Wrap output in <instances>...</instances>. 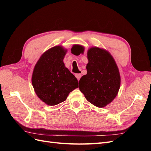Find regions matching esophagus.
Segmentation results:
<instances>
[{
  "instance_id": "1",
  "label": "esophagus",
  "mask_w": 151,
  "mask_h": 151,
  "mask_svg": "<svg viewBox=\"0 0 151 151\" xmlns=\"http://www.w3.org/2000/svg\"><path fill=\"white\" fill-rule=\"evenodd\" d=\"M75 76H76V78L77 79V80H78V81H79V80H80L81 77H82V75H81V74H76Z\"/></svg>"
}]
</instances>
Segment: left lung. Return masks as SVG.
Returning a JSON list of instances; mask_svg holds the SVG:
<instances>
[{"label":"left lung","mask_w":151,"mask_h":151,"mask_svg":"<svg viewBox=\"0 0 151 151\" xmlns=\"http://www.w3.org/2000/svg\"><path fill=\"white\" fill-rule=\"evenodd\" d=\"M84 47L74 45L71 52L76 55L83 53ZM87 74L79 81V89L86 99L98 108H104L115 98L121 83L120 72L111 55L96 47L88 50Z\"/></svg>","instance_id":"8db88e82"}]
</instances>
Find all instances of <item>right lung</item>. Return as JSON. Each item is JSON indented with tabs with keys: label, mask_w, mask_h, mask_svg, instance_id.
I'll list each match as a JSON object with an SVG mask.
<instances>
[{
	"label": "right lung",
	"mask_w": 151,
	"mask_h": 151,
	"mask_svg": "<svg viewBox=\"0 0 151 151\" xmlns=\"http://www.w3.org/2000/svg\"><path fill=\"white\" fill-rule=\"evenodd\" d=\"M67 52L62 46L50 48L34 67L31 81L35 92L49 106L65 101L68 94L79 87L78 81L63 62Z\"/></svg>",
	"instance_id": "add662e5"
}]
</instances>
